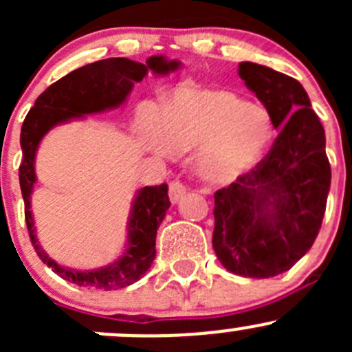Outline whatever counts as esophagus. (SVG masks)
Returning a JSON list of instances; mask_svg holds the SVG:
<instances>
[{
    "mask_svg": "<svg viewBox=\"0 0 352 352\" xmlns=\"http://www.w3.org/2000/svg\"><path fill=\"white\" fill-rule=\"evenodd\" d=\"M187 187L186 184L182 182V180L175 179L170 182V187H168V194H170V201L172 202H179L180 199H182L184 194H186Z\"/></svg>",
    "mask_w": 352,
    "mask_h": 352,
    "instance_id": "1",
    "label": "esophagus"
}]
</instances>
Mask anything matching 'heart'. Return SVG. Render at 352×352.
<instances>
[{
	"mask_svg": "<svg viewBox=\"0 0 352 352\" xmlns=\"http://www.w3.org/2000/svg\"><path fill=\"white\" fill-rule=\"evenodd\" d=\"M272 136L265 109L247 104L228 90H177L166 107L162 136L151 134L156 150H197L199 175L228 182L255 165Z\"/></svg>",
	"mask_w": 352,
	"mask_h": 352,
	"instance_id": "1",
	"label": "heart"
}]
</instances>
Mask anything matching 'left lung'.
<instances>
[{
    "instance_id": "8db88e82",
    "label": "left lung",
    "mask_w": 352,
    "mask_h": 352,
    "mask_svg": "<svg viewBox=\"0 0 352 352\" xmlns=\"http://www.w3.org/2000/svg\"><path fill=\"white\" fill-rule=\"evenodd\" d=\"M239 74L281 131L250 172L216 190L212 247L233 274L272 278L320 232L330 189L325 133L300 81L255 63H240Z\"/></svg>"
}]
</instances>
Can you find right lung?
Here are the masks:
<instances>
[{"mask_svg": "<svg viewBox=\"0 0 352 352\" xmlns=\"http://www.w3.org/2000/svg\"><path fill=\"white\" fill-rule=\"evenodd\" d=\"M179 66V61L168 63L162 56H153L148 59L146 65L126 58L102 59L78 67L52 83L47 90L38 95L34 107L28 110L20 133L23 160L19 168L20 189L25 202V223L38 258L66 281L88 289L104 291L120 289L136 283L150 269L156 255V230L165 218L166 209L170 208L168 186L166 184L148 186L138 192L127 225L129 243L126 254L119 261L97 271H71L49 258L35 239L34 218L30 212V194L35 184L34 160L38 143L56 124L66 122L85 113L102 112L122 104L133 90L134 83L146 76L148 69L156 74H165Z\"/></svg>", "mask_w": 352, "mask_h": 352, "instance_id": "right-lung-1", "label": "right lung"}]
</instances>
